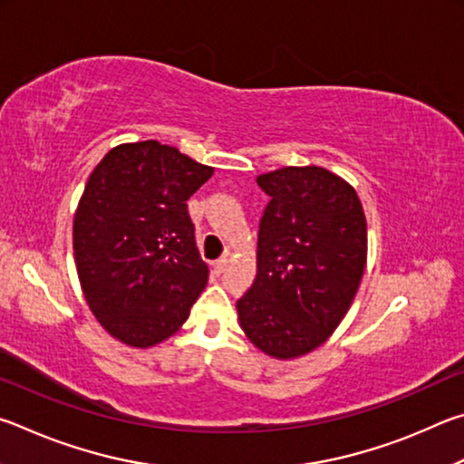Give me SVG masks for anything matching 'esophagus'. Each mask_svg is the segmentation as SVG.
I'll return each mask as SVG.
<instances>
[{
	"mask_svg": "<svg viewBox=\"0 0 464 464\" xmlns=\"http://www.w3.org/2000/svg\"><path fill=\"white\" fill-rule=\"evenodd\" d=\"M226 266H227V258H219V261H216V263H214L216 275H222V273L226 271Z\"/></svg>",
	"mask_w": 464,
	"mask_h": 464,
	"instance_id": "1",
	"label": "esophagus"
}]
</instances>
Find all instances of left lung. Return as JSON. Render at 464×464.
<instances>
[{
    "label": "left lung",
    "mask_w": 464,
    "mask_h": 464,
    "mask_svg": "<svg viewBox=\"0 0 464 464\" xmlns=\"http://www.w3.org/2000/svg\"><path fill=\"white\" fill-rule=\"evenodd\" d=\"M256 183L271 201L238 320L258 351L289 361L326 343L351 310L367 265V218L354 187L324 167H283Z\"/></svg>",
    "instance_id": "1"
}]
</instances>
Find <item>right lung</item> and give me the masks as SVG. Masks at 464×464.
Masks as SVG:
<instances>
[{
	"label": "right lung",
	"instance_id": "obj_1",
	"mask_svg": "<svg viewBox=\"0 0 464 464\" xmlns=\"http://www.w3.org/2000/svg\"><path fill=\"white\" fill-rule=\"evenodd\" d=\"M211 175L214 167L157 140L113 146L89 175L72 250L89 310L120 343L170 338L208 285L187 199Z\"/></svg>",
	"mask_w": 464,
	"mask_h": 464
}]
</instances>
